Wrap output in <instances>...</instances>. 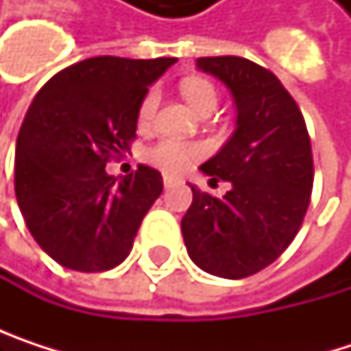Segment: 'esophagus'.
Here are the masks:
<instances>
[{
  "label": "esophagus",
  "mask_w": 351,
  "mask_h": 351,
  "mask_svg": "<svg viewBox=\"0 0 351 351\" xmlns=\"http://www.w3.org/2000/svg\"><path fill=\"white\" fill-rule=\"evenodd\" d=\"M165 186L167 189H171V186H175V184H178V178H175V176H169V175H165Z\"/></svg>",
  "instance_id": "esophagus-1"
}]
</instances>
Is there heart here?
Returning <instances> with one entry per match:
<instances>
[{"label": "heart", "instance_id": "heart-1", "mask_svg": "<svg viewBox=\"0 0 351 351\" xmlns=\"http://www.w3.org/2000/svg\"><path fill=\"white\" fill-rule=\"evenodd\" d=\"M180 91L184 95V99L195 107L197 111L205 109L209 106H217V91L213 87V83L205 81V79H186L180 85ZM158 107V93L152 89L144 95L140 109H138V119L140 123H148ZM203 156V148L199 144L193 142H180V140H160L154 146H150L146 150V158L148 162H152L154 167L167 171V173H182L186 171L193 162H197Z\"/></svg>", "mask_w": 351, "mask_h": 351}]
</instances>
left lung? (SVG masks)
Returning a JSON list of instances; mask_svg holds the SVG:
<instances>
[{"label":"left lung","instance_id":"obj_1","mask_svg":"<svg viewBox=\"0 0 351 351\" xmlns=\"http://www.w3.org/2000/svg\"><path fill=\"white\" fill-rule=\"evenodd\" d=\"M197 66L223 81L238 128L201 171L228 180L221 197L191 184L180 230L191 260L221 278H245L272 264L299 234L313 191L305 117L274 73L242 56H203Z\"/></svg>","mask_w":351,"mask_h":351}]
</instances>
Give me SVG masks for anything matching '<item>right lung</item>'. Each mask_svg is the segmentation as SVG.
Masks as SVG:
<instances>
[{"label":"right lung","instance_id":"1","mask_svg":"<svg viewBox=\"0 0 351 351\" xmlns=\"http://www.w3.org/2000/svg\"><path fill=\"white\" fill-rule=\"evenodd\" d=\"M176 58L95 56L56 73L34 97L16 144V199L38 245L60 266L121 264L162 193L140 165L115 178L106 165L130 150L148 87Z\"/></svg>","mask_w":351,"mask_h":351}]
</instances>
